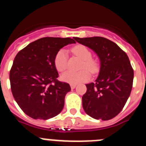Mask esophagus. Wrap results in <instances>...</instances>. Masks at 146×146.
Listing matches in <instances>:
<instances>
[{
	"label": "esophagus",
	"instance_id": "esophagus-1",
	"mask_svg": "<svg viewBox=\"0 0 146 146\" xmlns=\"http://www.w3.org/2000/svg\"><path fill=\"white\" fill-rule=\"evenodd\" d=\"M76 86H77V85H76V84H70V87H71V88H72V89L75 88Z\"/></svg>",
	"mask_w": 146,
	"mask_h": 146
}]
</instances>
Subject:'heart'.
I'll use <instances>...</instances> for the list:
<instances>
[{"label":"heart","instance_id":"obj_1","mask_svg":"<svg viewBox=\"0 0 146 146\" xmlns=\"http://www.w3.org/2000/svg\"><path fill=\"white\" fill-rule=\"evenodd\" d=\"M72 52L80 58L82 62L80 64V69H86L91 73H95L97 71V63L91 58V52L84 45H76L72 49ZM55 68L58 72H64L66 69L68 65V54L66 50L61 49L56 53L54 58ZM86 69L79 72L67 71L61 75L62 80L71 84H77L79 82H86L90 78V74Z\"/></svg>","mask_w":146,"mask_h":146}]
</instances>
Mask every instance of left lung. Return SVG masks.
<instances>
[{"label":"left lung","instance_id":"obj_1","mask_svg":"<svg viewBox=\"0 0 146 146\" xmlns=\"http://www.w3.org/2000/svg\"><path fill=\"white\" fill-rule=\"evenodd\" d=\"M74 38L96 52L100 60L97 79L86 84L83 109L95 119H112L122 110L131 94L134 71L129 59L116 44L104 37Z\"/></svg>","mask_w":146,"mask_h":146}]
</instances>
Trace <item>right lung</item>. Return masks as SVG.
Returning <instances> with one entry per match:
<instances>
[{
  "label": "right lung",
  "mask_w": 146,
  "mask_h": 146,
  "mask_svg": "<svg viewBox=\"0 0 146 146\" xmlns=\"http://www.w3.org/2000/svg\"><path fill=\"white\" fill-rule=\"evenodd\" d=\"M73 38L44 37L27 45L17 54L10 70L13 96L21 110L33 119L47 120L64 108L69 84L57 80L54 58Z\"/></svg>",
  "instance_id": "obj_1"
}]
</instances>
